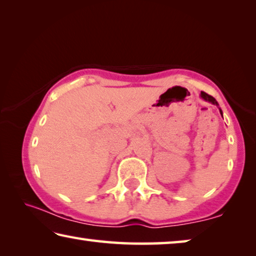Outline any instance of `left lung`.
<instances>
[{"label":"left lung","instance_id":"left-lung-1","mask_svg":"<svg viewBox=\"0 0 256 256\" xmlns=\"http://www.w3.org/2000/svg\"><path fill=\"white\" fill-rule=\"evenodd\" d=\"M201 98L202 99H204L206 102H211V104H214V105H216V106H218L219 107V104H218V102L216 100V99L212 97V96H210V94H206V92H201ZM219 110H220V114L222 115V108H219Z\"/></svg>","mask_w":256,"mask_h":256}]
</instances>
